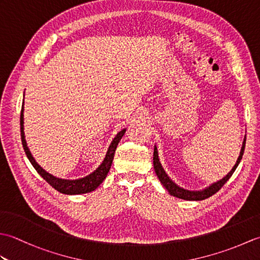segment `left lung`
<instances>
[{"label":"left lung","mask_w":260,"mask_h":260,"mask_svg":"<svg viewBox=\"0 0 260 260\" xmlns=\"http://www.w3.org/2000/svg\"><path fill=\"white\" fill-rule=\"evenodd\" d=\"M245 145H246V136L244 139V142H242V146H241V151L239 154V157L237 159V162L235 164V167L233 168V170L224 176L223 179H221L215 183L211 184L210 186L206 187L201 191H189L185 189H182L179 185H176L174 182L169 178V175L165 173V171L163 170L161 163H159L158 159V154H157V148L156 146H154V154H153V165H154V170H155V173L157 175L158 180L161 181V183L164 185L165 189L169 191V193L171 196L176 197L179 199H183V200H189V201H200V200H204V199L210 198L211 196H213L214 193H217L221 187L223 186V184L227 182L230 176L234 174V172L236 171L238 164L240 163L242 155H244V151H245Z\"/></svg>","instance_id":"8db88e82"}]
</instances>
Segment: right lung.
<instances>
[{"instance_id":"add662e5","label":"right lung","mask_w":260,"mask_h":260,"mask_svg":"<svg viewBox=\"0 0 260 260\" xmlns=\"http://www.w3.org/2000/svg\"><path fill=\"white\" fill-rule=\"evenodd\" d=\"M23 112H24V107L22 105V109H21V116H20V127H21V140H22V145H23L24 152L26 154L27 158L33 165V168L37 170V172L40 174L43 179H45L49 184H50L53 189H56L60 193H63V194H82V193H88L91 192L93 190H96L99 186V184L106 179V176L109 172L110 167H112L114 155H115V151L116 147H117L119 141L121 140V137L125 134L126 129H121L119 133L115 136V139L113 140L112 144L109 145L108 151L106 156H105L103 163L99 165L98 169L96 171H93L92 173L89 175L85 176L82 179L78 180H62V179H58L56 176H53L51 174H49L46 172L40 165H39L36 159L33 158L32 154L29 150V147L26 146V142H25V136H24V131H23Z\"/></svg>"}]
</instances>
